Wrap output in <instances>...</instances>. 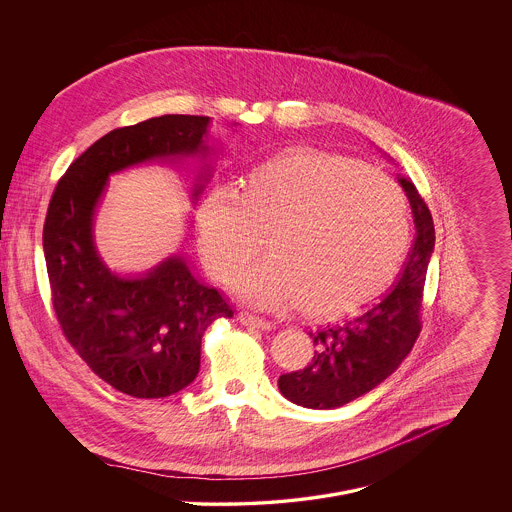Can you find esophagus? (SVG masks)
I'll use <instances>...</instances> for the list:
<instances>
[{"instance_id":"esophagus-1","label":"esophagus","mask_w":512,"mask_h":512,"mask_svg":"<svg viewBox=\"0 0 512 512\" xmlns=\"http://www.w3.org/2000/svg\"><path fill=\"white\" fill-rule=\"evenodd\" d=\"M238 321H240V325L254 326V328H262V330H270L274 326L270 321H266L262 317H256V315H252L248 311H240L238 313Z\"/></svg>"}]
</instances>
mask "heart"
Instances as JSON below:
<instances>
[{
  "mask_svg": "<svg viewBox=\"0 0 512 512\" xmlns=\"http://www.w3.org/2000/svg\"><path fill=\"white\" fill-rule=\"evenodd\" d=\"M199 246L221 281L258 252L236 293L264 309L303 307L340 317L373 299L409 242V211L383 172L346 156L293 150L246 170L236 186L209 189L195 209Z\"/></svg>",
  "mask_w": 512,
  "mask_h": 512,
  "instance_id": "1",
  "label": "heart"
}]
</instances>
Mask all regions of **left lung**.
Returning a JSON list of instances; mask_svg holds the SVG:
<instances>
[{"label": "left lung", "instance_id": "1", "mask_svg": "<svg viewBox=\"0 0 512 512\" xmlns=\"http://www.w3.org/2000/svg\"><path fill=\"white\" fill-rule=\"evenodd\" d=\"M411 203L415 240L403 270L354 319L311 330L317 350L309 366L279 375L281 395L305 409H336L372 391L409 356L420 332L426 270L434 252V223L415 184L397 176Z\"/></svg>", "mask_w": 512, "mask_h": 512}]
</instances>
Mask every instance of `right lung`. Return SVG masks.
Listing matches in <instances>:
<instances>
[{
  "mask_svg": "<svg viewBox=\"0 0 512 512\" xmlns=\"http://www.w3.org/2000/svg\"><path fill=\"white\" fill-rule=\"evenodd\" d=\"M211 119L162 115L95 140L76 158L48 203L43 229L52 305L64 336L97 377L121 393L160 399L199 373L201 338L217 319L233 317L223 295L195 278L172 254L137 278H123L101 260L93 223L109 176L140 164L201 158L193 199L211 178L205 164Z\"/></svg>",
  "mask_w": 512,
  "mask_h": 512,
  "instance_id": "1",
  "label": "right lung"
}]
</instances>
